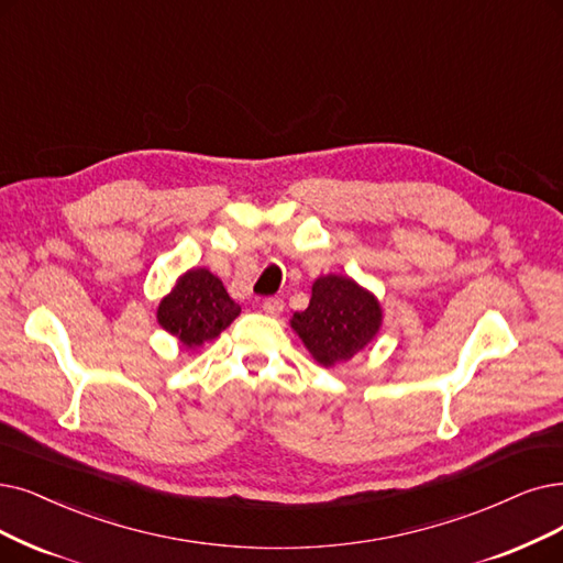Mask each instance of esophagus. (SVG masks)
Returning <instances> with one entry per match:
<instances>
[{"label": "esophagus", "instance_id": "34e87169", "mask_svg": "<svg viewBox=\"0 0 563 563\" xmlns=\"http://www.w3.org/2000/svg\"><path fill=\"white\" fill-rule=\"evenodd\" d=\"M261 309L267 313V317H279L284 311V300L282 298H265Z\"/></svg>", "mask_w": 563, "mask_h": 563}]
</instances>
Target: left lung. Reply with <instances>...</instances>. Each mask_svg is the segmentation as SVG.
Wrapping results in <instances>:
<instances>
[{"mask_svg":"<svg viewBox=\"0 0 563 563\" xmlns=\"http://www.w3.org/2000/svg\"><path fill=\"white\" fill-rule=\"evenodd\" d=\"M378 300L342 275L319 277L311 286V300L305 311H296L290 328L323 367L346 363L363 351L380 328Z\"/></svg>","mask_w":563,"mask_h":563,"instance_id":"obj_1","label":"left lung"}]
</instances>
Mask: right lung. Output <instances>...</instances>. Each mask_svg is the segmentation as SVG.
Returning a JSON list of instances; mask_svg holds the SVG:
<instances>
[{
    "instance_id": "right-lung-1",
    "label": "right lung",
    "mask_w": 563,
    "mask_h": 563,
    "mask_svg": "<svg viewBox=\"0 0 563 563\" xmlns=\"http://www.w3.org/2000/svg\"><path fill=\"white\" fill-rule=\"evenodd\" d=\"M235 317H240V305L206 267H194L179 277L156 309L159 325L187 349L212 342Z\"/></svg>"
}]
</instances>
